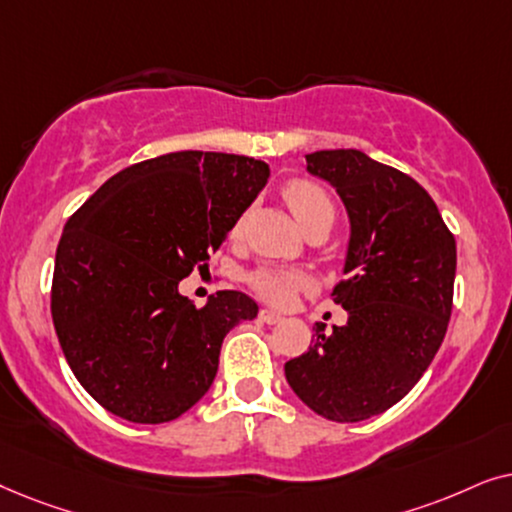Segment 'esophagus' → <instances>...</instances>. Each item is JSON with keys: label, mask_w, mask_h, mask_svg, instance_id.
Instances as JSON below:
<instances>
[{"label": "esophagus", "mask_w": 512, "mask_h": 512, "mask_svg": "<svg viewBox=\"0 0 512 512\" xmlns=\"http://www.w3.org/2000/svg\"><path fill=\"white\" fill-rule=\"evenodd\" d=\"M260 320H262V323H267V325H276V323H281V313H276L271 309H262Z\"/></svg>", "instance_id": "1"}]
</instances>
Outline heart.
Masks as SVG:
<instances>
[{"mask_svg":"<svg viewBox=\"0 0 512 512\" xmlns=\"http://www.w3.org/2000/svg\"><path fill=\"white\" fill-rule=\"evenodd\" d=\"M281 194L304 231L313 227V224L335 222V201H332L327 189L323 185H318V182L297 177V180L285 182ZM243 222L245 217L238 215L231 234H241ZM248 285L255 290V295H260L264 299V302L288 306L299 292L309 288V276L297 269L278 267V264H262V267L250 271Z\"/></svg>","mask_w":512,"mask_h":512,"instance_id":"obj_1","label":"heart"}]
</instances>
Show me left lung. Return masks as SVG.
Here are the masks:
<instances>
[{"label":"left lung","mask_w":512,"mask_h":512,"mask_svg":"<svg viewBox=\"0 0 512 512\" xmlns=\"http://www.w3.org/2000/svg\"><path fill=\"white\" fill-rule=\"evenodd\" d=\"M306 170L342 196L351 220L346 278L332 290L349 313L316 325L309 351L285 379L320 417L353 424L412 391L445 339L452 316L456 241L424 187L358 149L306 154Z\"/></svg>","instance_id":"obj_1"}]
</instances>
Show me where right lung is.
<instances>
[{"instance_id":"1","label":"right lung","mask_w":512,"mask_h":512,"mask_svg":"<svg viewBox=\"0 0 512 512\" xmlns=\"http://www.w3.org/2000/svg\"><path fill=\"white\" fill-rule=\"evenodd\" d=\"M267 177L250 156L163 154L109 177L67 220L51 316L67 365L107 412L166 424L206 395L224 337L257 304L220 290L196 306L177 285L208 269Z\"/></svg>"}]
</instances>
